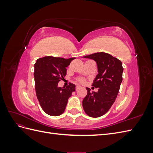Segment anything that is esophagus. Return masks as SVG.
Masks as SVG:
<instances>
[{"label":"esophagus","instance_id":"34e87169","mask_svg":"<svg viewBox=\"0 0 153 153\" xmlns=\"http://www.w3.org/2000/svg\"><path fill=\"white\" fill-rule=\"evenodd\" d=\"M80 88H81V87L80 85H76L75 89H76V91H77V90H78L79 89H80Z\"/></svg>","mask_w":153,"mask_h":153}]
</instances>
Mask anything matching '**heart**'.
Returning <instances> with one entry per match:
<instances>
[{
    "label": "heart",
    "mask_w": 153,
    "mask_h": 153,
    "mask_svg": "<svg viewBox=\"0 0 153 153\" xmlns=\"http://www.w3.org/2000/svg\"><path fill=\"white\" fill-rule=\"evenodd\" d=\"M79 82H80V83H82V84H83V83H84L85 82V80H84V79H83V78H80L79 80Z\"/></svg>",
    "instance_id": "1"
}]
</instances>
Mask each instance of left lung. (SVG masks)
Masks as SVG:
<instances>
[{
	"mask_svg": "<svg viewBox=\"0 0 153 153\" xmlns=\"http://www.w3.org/2000/svg\"><path fill=\"white\" fill-rule=\"evenodd\" d=\"M84 58L93 59L98 66V74L92 86L98 91L91 92L87 87V94L82 101L83 108L91 117H99L108 112L116 99L123 80V67L118 59L105 52L94 53Z\"/></svg>",
	"mask_w": 153,
	"mask_h": 153,
	"instance_id": "left-lung-1",
	"label": "left lung"
}]
</instances>
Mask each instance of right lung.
Here are the masks:
<instances>
[{
	"label": "right lung",
	"mask_w": 153,
	"mask_h": 153,
	"mask_svg": "<svg viewBox=\"0 0 153 153\" xmlns=\"http://www.w3.org/2000/svg\"><path fill=\"white\" fill-rule=\"evenodd\" d=\"M75 59L47 56L38 59L34 64L36 93L46 114L52 116L63 114L68 98L75 91V85L71 83L66 88L58 87L59 82L66 75V67Z\"/></svg>",
	"instance_id": "right-lung-1"
}]
</instances>
